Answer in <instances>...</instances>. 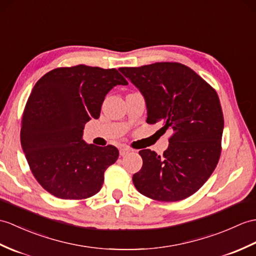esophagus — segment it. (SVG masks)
<instances>
[{"label": "esophagus", "instance_id": "1", "mask_svg": "<svg viewBox=\"0 0 256 256\" xmlns=\"http://www.w3.org/2000/svg\"><path fill=\"white\" fill-rule=\"evenodd\" d=\"M130 152H132V150H130L128 147H122V148H120V155H121V156L128 155V154Z\"/></svg>", "mask_w": 256, "mask_h": 256}]
</instances>
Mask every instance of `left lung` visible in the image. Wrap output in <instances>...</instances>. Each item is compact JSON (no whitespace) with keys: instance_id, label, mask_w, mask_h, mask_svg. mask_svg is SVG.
Listing matches in <instances>:
<instances>
[{"instance_id":"left-lung-1","label":"left lung","mask_w":256,"mask_h":256,"mask_svg":"<svg viewBox=\"0 0 256 256\" xmlns=\"http://www.w3.org/2000/svg\"><path fill=\"white\" fill-rule=\"evenodd\" d=\"M118 70L144 97L147 123H160V130L172 132L162 156L140 152L142 167L133 176L135 188L156 200L188 198L208 180L220 157L224 116L217 92L181 63Z\"/></svg>"}]
</instances>
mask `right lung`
I'll return each mask as SVG.
<instances>
[{
  "label": "right lung",
  "instance_id": "obj_1",
  "mask_svg": "<svg viewBox=\"0 0 256 256\" xmlns=\"http://www.w3.org/2000/svg\"><path fill=\"white\" fill-rule=\"evenodd\" d=\"M116 85L128 82L116 68L87 65L52 70L36 82L24 111L20 142L36 180L50 194L82 200L100 191L118 150L87 144L82 133Z\"/></svg>",
  "mask_w": 256,
  "mask_h": 256
}]
</instances>
